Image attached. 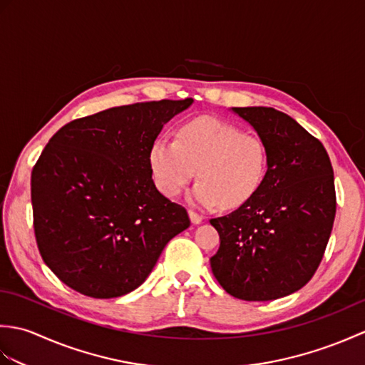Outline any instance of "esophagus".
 Wrapping results in <instances>:
<instances>
[{
	"mask_svg": "<svg viewBox=\"0 0 365 365\" xmlns=\"http://www.w3.org/2000/svg\"><path fill=\"white\" fill-rule=\"evenodd\" d=\"M188 215H190V220H191V222H192V224H200V222L204 221V216H202V215H199V213H196V212L190 210V212H188Z\"/></svg>",
	"mask_w": 365,
	"mask_h": 365,
	"instance_id": "esophagus-1",
	"label": "esophagus"
}]
</instances>
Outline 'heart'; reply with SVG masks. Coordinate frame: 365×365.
Masks as SVG:
<instances>
[{
	"label": "heart",
	"mask_w": 365,
	"mask_h": 365,
	"mask_svg": "<svg viewBox=\"0 0 365 365\" xmlns=\"http://www.w3.org/2000/svg\"><path fill=\"white\" fill-rule=\"evenodd\" d=\"M149 165L157 188L177 197L197 175L191 202L210 208H238L251 200L267 174L262 139L212 115L182 123L175 139L158 136L150 144Z\"/></svg>",
	"instance_id": "b5f03b06"
}]
</instances>
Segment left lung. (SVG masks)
I'll return each instance as SVG.
<instances>
[{
  "mask_svg": "<svg viewBox=\"0 0 365 365\" xmlns=\"http://www.w3.org/2000/svg\"><path fill=\"white\" fill-rule=\"evenodd\" d=\"M267 147L268 169L246 204L210 220L220 250L216 281L245 301L282 298L315 274L336 218V188L323 144L290 115L265 106L232 108Z\"/></svg>",
  "mask_w": 365,
  "mask_h": 365,
  "instance_id": "1",
  "label": "left lung"
}]
</instances>
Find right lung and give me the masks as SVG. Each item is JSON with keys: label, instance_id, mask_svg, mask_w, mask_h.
<instances>
[{"label": "right lung", "instance_id": "right-lung-1", "mask_svg": "<svg viewBox=\"0 0 365 365\" xmlns=\"http://www.w3.org/2000/svg\"><path fill=\"white\" fill-rule=\"evenodd\" d=\"M192 98L133 103L75 119L31 173L34 235L54 274L91 298H118L150 274L185 207L157 190L150 144Z\"/></svg>", "mask_w": 365, "mask_h": 365}]
</instances>
